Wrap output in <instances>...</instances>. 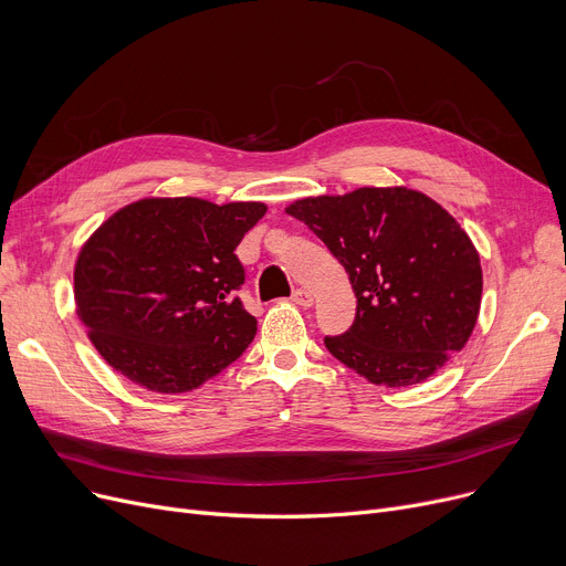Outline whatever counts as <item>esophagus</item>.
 Segmentation results:
<instances>
[{
    "instance_id": "1",
    "label": "esophagus",
    "mask_w": 566,
    "mask_h": 566,
    "mask_svg": "<svg viewBox=\"0 0 566 566\" xmlns=\"http://www.w3.org/2000/svg\"><path fill=\"white\" fill-rule=\"evenodd\" d=\"M291 301L295 305H301V307H312L314 305V295L310 291H305V289H295L293 295H291Z\"/></svg>"
}]
</instances>
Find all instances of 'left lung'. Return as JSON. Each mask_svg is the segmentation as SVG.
I'll return each instance as SVG.
<instances>
[{
	"instance_id": "8db88e82",
	"label": "left lung",
	"mask_w": 566,
	"mask_h": 566,
	"mask_svg": "<svg viewBox=\"0 0 566 566\" xmlns=\"http://www.w3.org/2000/svg\"><path fill=\"white\" fill-rule=\"evenodd\" d=\"M348 273L358 298L344 335L325 337L339 363L374 385L408 388L433 376L472 335L482 265L468 233L431 197L358 188L293 201Z\"/></svg>"
}]
</instances>
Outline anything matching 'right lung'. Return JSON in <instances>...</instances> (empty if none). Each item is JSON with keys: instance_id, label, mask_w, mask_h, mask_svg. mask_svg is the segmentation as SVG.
Here are the masks:
<instances>
[{"instance_id": "obj_1", "label": "right lung", "mask_w": 566, "mask_h": 566, "mask_svg": "<svg viewBox=\"0 0 566 566\" xmlns=\"http://www.w3.org/2000/svg\"><path fill=\"white\" fill-rule=\"evenodd\" d=\"M261 201L148 197L107 218L77 254L75 303L103 360L160 395L199 388L243 355L256 318L233 254Z\"/></svg>"}]
</instances>
